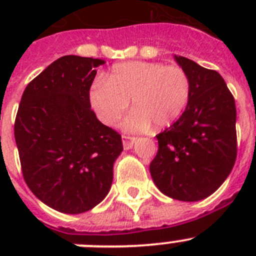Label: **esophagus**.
<instances>
[{"instance_id":"34e87169","label":"esophagus","mask_w":256,"mask_h":256,"mask_svg":"<svg viewBox=\"0 0 256 256\" xmlns=\"http://www.w3.org/2000/svg\"><path fill=\"white\" fill-rule=\"evenodd\" d=\"M136 137H130V136L123 134V148L124 150H130V148H133V144L136 142Z\"/></svg>"}]
</instances>
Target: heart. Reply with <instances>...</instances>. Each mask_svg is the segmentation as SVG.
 <instances>
[{"instance_id":"obj_1","label":"heart","mask_w":256,"mask_h":256,"mask_svg":"<svg viewBox=\"0 0 256 256\" xmlns=\"http://www.w3.org/2000/svg\"><path fill=\"white\" fill-rule=\"evenodd\" d=\"M191 98V80L182 68L162 62L130 61L112 68L105 82L90 91V101L106 126L120 120L132 100L133 110L123 126L130 132L164 130L182 116Z\"/></svg>"}]
</instances>
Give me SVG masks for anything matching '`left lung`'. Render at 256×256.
<instances>
[{"mask_svg": "<svg viewBox=\"0 0 256 256\" xmlns=\"http://www.w3.org/2000/svg\"><path fill=\"white\" fill-rule=\"evenodd\" d=\"M174 60L191 80V98L182 116L156 136L159 148L150 173L164 195L198 201L214 194L234 168L236 105L218 72L183 56Z\"/></svg>", "mask_w": 256, "mask_h": 256, "instance_id": "obj_1", "label": "left lung"}]
</instances>
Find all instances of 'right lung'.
Listing matches in <instances>:
<instances>
[{
    "label": "right lung",
    "mask_w": 256,
    "mask_h": 256,
    "mask_svg": "<svg viewBox=\"0 0 256 256\" xmlns=\"http://www.w3.org/2000/svg\"><path fill=\"white\" fill-rule=\"evenodd\" d=\"M105 60L68 55L36 76L22 96L15 141L22 177L44 204L80 214L110 191L122 137L91 110L90 88Z\"/></svg>",
    "instance_id": "obj_1"
}]
</instances>
